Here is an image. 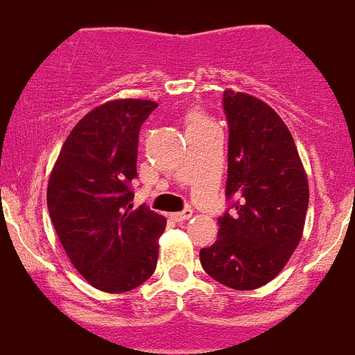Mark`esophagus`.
<instances>
[{
  "label": "esophagus",
  "instance_id": "34e87169",
  "mask_svg": "<svg viewBox=\"0 0 355 355\" xmlns=\"http://www.w3.org/2000/svg\"><path fill=\"white\" fill-rule=\"evenodd\" d=\"M172 218H174L175 222H187V220H191L192 218V209H183L181 212L172 214Z\"/></svg>",
  "mask_w": 355,
  "mask_h": 355
}]
</instances>
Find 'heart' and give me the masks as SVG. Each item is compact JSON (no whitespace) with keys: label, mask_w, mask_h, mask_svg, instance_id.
I'll return each mask as SVG.
<instances>
[{"label":"heart","mask_w":355,"mask_h":355,"mask_svg":"<svg viewBox=\"0 0 355 355\" xmlns=\"http://www.w3.org/2000/svg\"><path fill=\"white\" fill-rule=\"evenodd\" d=\"M203 124H209L203 119V115H200V113H191L189 115V119H187V128H194V126H203Z\"/></svg>","instance_id":"1"}]
</instances>
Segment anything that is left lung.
<instances>
[{
	"instance_id": "obj_1",
	"label": "left lung",
	"mask_w": 355,
	"mask_h": 355,
	"mask_svg": "<svg viewBox=\"0 0 355 355\" xmlns=\"http://www.w3.org/2000/svg\"><path fill=\"white\" fill-rule=\"evenodd\" d=\"M227 211L220 234L200 251L209 277L232 290H257L297 249L308 211V180L290 130L266 102L225 92Z\"/></svg>"
}]
</instances>
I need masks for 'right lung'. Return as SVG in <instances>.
Instances as JSON below:
<instances>
[{"instance_id": "1", "label": "right lung", "mask_w": 355, "mask_h": 355, "mask_svg": "<svg viewBox=\"0 0 355 355\" xmlns=\"http://www.w3.org/2000/svg\"><path fill=\"white\" fill-rule=\"evenodd\" d=\"M157 104L113 101L95 107L65 139L47 209L62 248L97 290L123 293L150 279L166 222L146 205L132 209L141 124Z\"/></svg>"}]
</instances>
